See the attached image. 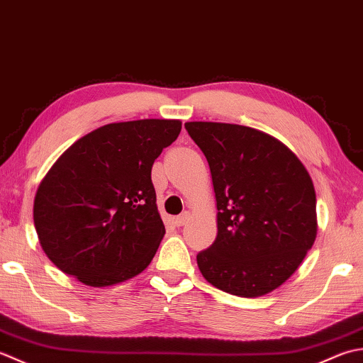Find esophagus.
Here are the masks:
<instances>
[{
  "instance_id": "1",
  "label": "esophagus",
  "mask_w": 363,
  "mask_h": 363,
  "mask_svg": "<svg viewBox=\"0 0 363 363\" xmlns=\"http://www.w3.org/2000/svg\"><path fill=\"white\" fill-rule=\"evenodd\" d=\"M188 220H189V213H183V214H180V216L175 218L174 223H175L177 227H182V225L186 224Z\"/></svg>"
}]
</instances>
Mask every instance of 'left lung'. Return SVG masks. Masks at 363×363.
Returning <instances> with one entry per match:
<instances>
[{
    "instance_id": "obj_1",
    "label": "left lung",
    "mask_w": 363,
    "mask_h": 363,
    "mask_svg": "<svg viewBox=\"0 0 363 363\" xmlns=\"http://www.w3.org/2000/svg\"><path fill=\"white\" fill-rule=\"evenodd\" d=\"M208 161L218 235L197 254L213 286L268 294L299 268L316 238V194L299 158L279 139L235 123L186 122Z\"/></svg>"
}]
</instances>
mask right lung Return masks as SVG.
Listing matches in <instances>:
<instances>
[{"label": "right lung", "mask_w": 363, "mask_h": 363, "mask_svg": "<svg viewBox=\"0 0 363 363\" xmlns=\"http://www.w3.org/2000/svg\"><path fill=\"white\" fill-rule=\"evenodd\" d=\"M180 131L167 119L108 123L59 157L34 199L39 242L59 269L108 286L150 264L166 233L152 166Z\"/></svg>", "instance_id": "obj_1"}]
</instances>
